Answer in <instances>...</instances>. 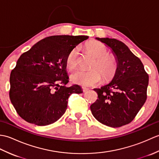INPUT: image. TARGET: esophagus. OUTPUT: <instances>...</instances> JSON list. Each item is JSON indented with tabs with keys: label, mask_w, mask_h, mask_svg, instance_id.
Listing matches in <instances>:
<instances>
[{
	"label": "esophagus",
	"mask_w": 159,
	"mask_h": 159,
	"mask_svg": "<svg viewBox=\"0 0 159 159\" xmlns=\"http://www.w3.org/2000/svg\"><path fill=\"white\" fill-rule=\"evenodd\" d=\"M82 89H83V92H87V91L89 90V89H88V88H87V87H82Z\"/></svg>",
	"instance_id": "obj_1"
}]
</instances>
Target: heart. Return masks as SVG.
Masks as SVG:
<instances>
[{
	"mask_svg": "<svg viewBox=\"0 0 159 159\" xmlns=\"http://www.w3.org/2000/svg\"><path fill=\"white\" fill-rule=\"evenodd\" d=\"M85 48L96 58L91 67L92 70L75 71L70 74L71 81L83 86H93L101 81V73L104 81L112 79L116 73L117 61L114 56L108 55L109 50L107 47L100 42L92 41L87 43ZM78 55V47L73 48L67 54L66 65L69 70H73L77 66Z\"/></svg>",
	"mask_w": 159,
	"mask_h": 159,
	"instance_id": "b5f03b06",
	"label": "heart"
}]
</instances>
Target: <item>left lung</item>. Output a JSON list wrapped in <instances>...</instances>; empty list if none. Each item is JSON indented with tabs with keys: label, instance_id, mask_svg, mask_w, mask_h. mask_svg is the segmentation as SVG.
I'll use <instances>...</instances> for the list:
<instances>
[{
	"label": "left lung",
	"instance_id": "left-lung-1",
	"mask_svg": "<svg viewBox=\"0 0 159 159\" xmlns=\"http://www.w3.org/2000/svg\"><path fill=\"white\" fill-rule=\"evenodd\" d=\"M96 39L112 50L117 69L112 81L93 89L98 99L90 109L93 117L102 124L122 126L134 120L146 102L149 76L141 60L122 42L108 38Z\"/></svg>",
	"mask_w": 159,
	"mask_h": 159
}]
</instances>
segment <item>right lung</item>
Returning a JSON list of instances; mask_svg holds the SVG:
<instances>
[{
	"mask_svg": "<svg viewBox=\"0 0 159 159\" xmlns=\"http://www.w3.org/2000/svg\"><path fill=\"white\" fill-rule=\"evenodd\" d=\"M88 38L50 36L20 57L10 74L9 98L23 120L38 126L53 124L65 113L71 94L83 93L79 85L66 86V59Z\"/></svg>",
	"mask_w": 159,
	"mask_h": 159,
	"instance_id": "1",
	"label": "right lung"
}]
</instances>
